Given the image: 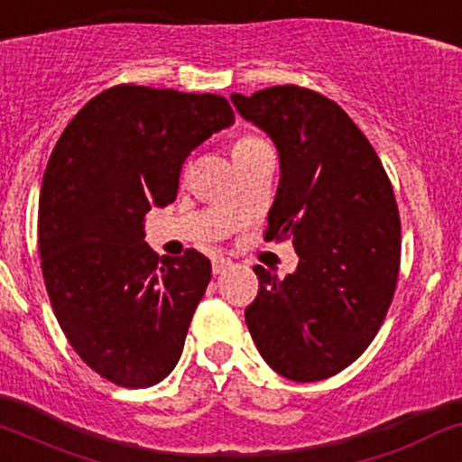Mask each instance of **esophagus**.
<instances>
[{"label":"esophagus","mask_w":462,"mask_h":462,"mask_svg":"<svg viewBox=\"0 0 462 462\" xmlns=\"http://www.w3.org/2000/svg\"><path fill=\"white\" fill-rule=\"evenodd\" d=\"M232 268V261L227 259V256H215V259H212V272H215V274H223V272H227Z\"/></svg>","instance_id":"1"}]
</instances>
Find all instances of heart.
I'll return each instance as SVG.
<instances>
[{"label":"heart","instance_id":"obj_1","mask_svg":"<svg viewBox=\"0 0 462 462\" xmlns=\"http://www.w3.org/2000/svg\"><path fill=\"white\" fill-rule=\"evenodd\" d=\"M259 142H263V139L250 137V134H245V137H239L235 142V145H232V154L239 152V150H244V148H250V145H254V143H259Z\"/></svg>","mask_w":462,"mask_h":462}]
</instances>
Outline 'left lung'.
Segmentation results:
<instances>
[{
    "instance_id": "obj_1",
    "label": "left lung",
    "mask_w": 462,
    "mask_h": 462,
    "mask_svg": "<svg viewBox=\"0 0 462 462\" xmlns=\"http://www.w3.org/2000/svg\"><path fill=\"white\" fill-rule=\"evenodd\" d=\"M230 99L279 150L265 239H292L299 254L285 279L256 265L247 329L276 374L323 381L365 352L390 310L401 265L394 190L365 134L328 97L272 86Z\"/></svg>"
}]
</instances>
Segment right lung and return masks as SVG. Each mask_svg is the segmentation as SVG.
I'll use <instances>...</instances> for the list:
<instances>
[{"label":"right lung","mask_w":462,"mask_h":462,"mask_svg":"<svg viewBox=\"0 0 462 462\" xmlns=\"http://www.w3.org/2000/svg\"><path fill=\"white\" fill-rule=\"evenodd\" d=\"M235 124L227 99L121 84L72 116L39 194V256L51 305L81 361L121 387L168 376L206 294L201 252L143 241L150 208L177 199L197 145Z\"/></svg>","instance_id":"right-lung-1"}]
</instances>
